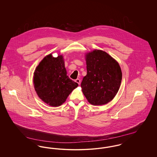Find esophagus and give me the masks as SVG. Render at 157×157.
Instances as JSON below:
<instances>
[{"mask_svg": "<svg viewBox=\"0 0 157 157\" xmlns=\"http://www.w3.org/2000/svg\"><path fill=\"white\" fill-rule=\"evenodd\" d=\"M75 82H76V83H78L79 85L81 84V80H80L79 79H76L75 80Z\"/></svg>", "mask_w": 157, "mask_h": 157, "instance_id": "34e87169", "label": "esophagus"}]
</instances>
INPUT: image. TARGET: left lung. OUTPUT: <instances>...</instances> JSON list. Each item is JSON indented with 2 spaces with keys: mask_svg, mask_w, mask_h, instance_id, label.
<instances>
[{
  "mask_svg": "<svg viewBox=\"0 0 157 157\" xmlns=\"http://www.w3.org/2000/svg\"><path fill=\"white\" fill-rule=\"evenodd\" d=\"M86 62L87 74L81 85L83 94L94 105L108 103L120 89L122 72L118 63L100 50L87 53Z\"/></svg>",
  "mask_w": 157,
  "mask_h": 157,
  "instance_id": "8db88e82",
  "label": "left lung"
}]
</instances>
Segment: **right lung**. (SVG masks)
<instances>
[{
    "label": "right lung",
    "instance_id": "1",
    "mask_svg": "<svg viewBox=\"0 0 157 157\" xmlns=\"http://www.w3.org/2000/svg\"><path fill=\"white\" fill-rule=\"evenodd\" d=\"M67 74L62 55L53 58L50 54L45 57L36 67L33 76L34 87L39 97L52 106L64 103L78 86Z\"/></svg>",
    "mask_w": 157,
    "mask_h": 157
}]
</instances>
